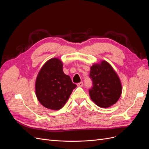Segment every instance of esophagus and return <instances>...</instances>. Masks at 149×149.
<instances>
[{
    "mask_svg": "<svg viewBox=\"0 0 149 149\" xmlns=\"http://www.w3.org/2000/svg\"><path fill=\"white\" fill-rule=\"evenodd\" d=\"M77 85H78V86H79V87H81V86H83V83L81 81V82L78 83Z\"/></svg>",
    "mask_w": 149,
    "mask_h": 149,
    "instance_id": "esophagus-1",
    "label": "esophagus"
}]
</instances>
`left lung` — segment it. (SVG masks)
I'll list each match as a JSON object with an SVG mask.
<instances>
[{
	"label": "left lung",
	"mask_w": 149,
	"mask_h": 149,
	"mask_svg": "<svg viewBox=\"0 0 149 149\" xmlns=\"http://www.w3.org/2000/svg\"><path fill=\"white\" fill-rule=\"evenodd\" d=\"M93 81L89 90L91 100L101 107H109L116 104L121 95L122 84L113 68L105 60L91 67L89 74Z\"/></svg>",
	"instance_id": "left-lung-1"
}]
</instances>
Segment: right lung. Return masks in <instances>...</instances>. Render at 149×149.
Instances as JSON below:
<instances>
[{
	"label": "right lung",
	"mask_w": 149,
	"mask_h": 149,
	"mask_svg": "<svg viewBox=\"0 0 149 149\" xmlns=\"http://www.w3.org/2000/svg\"><path fill=\"white\" fill-rule=\"evenodd\" d=\"M63 62L53 58L43 65L35 81V93L45 107L59 110L65 106L76 85L64 73Z\"/></svg>",
	"instance_id": "right-lung-1"
}]
</instances>
